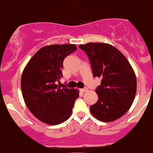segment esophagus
Wrapping results in <instances>:
<instances>
[{
	"label": "esophagus",
	"instance_id": "esophagus-1",
	"mask_svg": "<svg viewBox=\"0 0 153 153\" xmlns=\"http://www.w3.org/2000/svg\"><path fill=\"white\" fill-rule=\"evenodd\" d=\"M81 92H86L88 91V88H82V89H80Z\"/></svg>",
	"mask_w": 153,
	"mask_h": 153
}]
</instances>
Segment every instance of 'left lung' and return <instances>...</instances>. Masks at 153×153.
I'll list each match as a JSON object with an SVG mask.
<instances>
[{"mask_svg": "<svg viewBox=\"0 0 153 153\" xmlns=\"http://www.w3.org/2000/svg\"><path fill=\"white\" fill-rule=\"evenodd\" d=\"M90 59L93 76L102 77L96 92L98 99L90 106L93 116L102 122H111L124 115L134 102L136 77L124 55L106 43L79 46Z\"/></svg>", "mask_w": 153, "mask_h": 153, "instance_id": "left-lung-1", "label": "left lung"}]
</instances>
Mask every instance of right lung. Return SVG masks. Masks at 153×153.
Segmentation results:
<instances>
[{
    "label": "right lung",
    "instance_id": "add662e5",
    "mask_svg": "<svg viewBox=\"0 0 153 153\" xmlns=\"http://www.w3.org/2000/svg\"><path fill=\"white\" fill-rule=\"evenodd\" d=\"M75 44H52L39 50L25 67L21 89L26 106L41 122L58 125L71 115L79 90L60 88L63 60L76 50Z\"/></svg>",
    "mask_w": 153,
    "mask_h": 153
}]
</instances>
